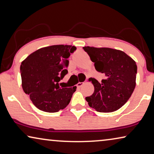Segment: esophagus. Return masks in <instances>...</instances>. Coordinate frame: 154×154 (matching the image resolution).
<instances>
[{"mask_svg": "<svg viewBox=\"0 0 154 154\" xmlns=\"http://www.w3.org/2000/svg\"><path fill=\"white\" fill-rule=\"evenodd\" d=\"M84 84V82H79V83L77 84V86L78 87V88H80V87H82Z\"/></svg>", "mask_w": 154, "mask_h": 154, "instance_id": "esophagus-1", "label": "esophagus"}]
</instances>
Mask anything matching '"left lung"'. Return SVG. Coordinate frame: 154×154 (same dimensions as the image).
I'll list each match as a JSON object with an SVG mask.
<instances>
[{
	"instance_id": "8db88e82",
	"label": "left lung",
	"mask_w": 154,
	"mask_h": 154,
	"mask_svg": "<svg viewBox=\"0 0 154 154\" xmlns=\"http://www.w3.org/2000/svg\"><path fill=\"white\" fill-rule=\"evenodd\" d=\"M83 49L95 63L96 70L105 75V79L100 83L91 78L95 91L86 100L98 112L117 111L128 100L136 87V62L121 50L89 46Z\"/></svg>"
}]
</instances>
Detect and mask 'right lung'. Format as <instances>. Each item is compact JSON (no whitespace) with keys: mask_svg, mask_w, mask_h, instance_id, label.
Returning <instances> with one entry per match:
<instances>
[{"mask_svg":"<svg viewBox=\"0 0 154 154\" xmlns=\"http://www.w3.org/2000/svg\"><path fill=\"white\" fill-rule=\"evenodd\" d=\"M76 49L72 45H51L37 50L22 62L23 89L37 109L54 113L70 103L77 86L61 88L59 82L68 73V59Z\"/></svg>","mask_w":154,"mask_h":154,"instance_id":"right-lung-1","label":"right lung"}]
</instances>
